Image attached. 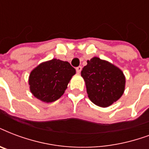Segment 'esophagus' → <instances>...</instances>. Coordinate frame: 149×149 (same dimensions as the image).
Segmentation results:
<instances>
[{"mask_svg": "<svg viewBox=\"0 0 149 149\" xmlns=\"http://www.w3.org/2000/svg\"><path fill=\"white\" fill-rule=\"evenodd\" d=\"M76 70H77V72L78 73V74H79L80 73V72H81V70H82V67L81 66H78L76 68Z\"/></svg>", "mask_w": 149, "mask_h": 149, "instance_id": "obj_1", "label": "esophagus"}]
</instances>
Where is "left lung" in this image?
Segmentation results:
<instances>
[{
    "mask_svg": "<svg viewBox=\"0 0 149 149\" xmlns=\"http://www.w3.org/2000/svg\"><path fill=\"white\" fill-rule=\"evenodd\" d=\"M87 62L81 77L84 79L88 97L97 106L109 107L124 93L126 77L120 68L97 57Z\"/></svg>",
    "mask_w": 149,
    "mask_h": 149,
    "instance_id": "obj_1",
    "label": "left lung"
}]
</instances>
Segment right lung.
Segmentation results:
<instances>
[{
  "mask_svg": "<svg viewBox=\"0 0 149 149\" xmlns=\"http://www.w3.org/2000/svg\"><path fill=\"white\" fill-rule=\"evenodd\" d=\"M76 70L68 62L53 58L39 64L30 72L29 90L41 102L49 103L62 97Z\"/></svg>",
  "mask_w": 149,
  "mask_h": 149,
  "instance_id": "right-lung-1",
  "label": "right lung"
}]
</instances>
